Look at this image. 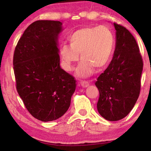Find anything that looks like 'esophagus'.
<instances>
[{
    "label": "esophagus",
    "mask_w": 151,
    "mask_h": 151,
    "mask_svg": "<svg viewBox=\"0 0 151 151\" xmlns=\"http://www.w3.org/2000/svg\"><path fill=\"white\" fill-rule=\"evenodd\" d=\"M81 85L83 86V87H87V86H89V83L87 81H81L80 82Z\"/></svg>",
    "instance_id": "34e87169"
}]
</instances>
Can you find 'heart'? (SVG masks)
I'll list each match as a JSON object with an SVG mask.
<instances>
[{
    "label": "heart",
    "mask_w": 151,
    "mask_h": 151,
    "mask_svg": "<svg viewBox=\"0 0 151 151\" xmlns=\"http://www.w3.org/2000/svg\"><path fill=\"white\" fill-rule=\"evenodd\" d=\"M70 45L64 44L60 50L62 65L66 71L74 70L79 59L76 74L86 77L93 73L94 67L103 68L108 65L114 51L115 39L112 30L106 26L78 29L69 37Z\"/></svg>",
    "instance_id": "heart-1"
}]
</instances>
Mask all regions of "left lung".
I'll list each match as a JSON object with an SVG mask.
<instances>
[{
    "label": "left lung",
    "instance_id": "obj_1",
    "mask_svg": "<svg viewBox=\"0 0 151 151\" xmlns=\"http://www.w3.org/2000/svg\"><path fill=\"white\" fill-rule=\"evenodd\" d=\"M116 47L113 58L97 78V110L109 121L124 118L131 111L140 91L143 62L139 47L126 28L114 22Z\"/></svg>",
    "mask_w": 151,
    "mask_h": 151
}]
</instances>
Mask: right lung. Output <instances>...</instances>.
<instances>
[{
	"label": "right lung",
	"mask_w": 151,
	"mask_h": 151,
	"mask_svg": "<svg viewBox=\"0 0 151 151\" xmlns=\"http://www.w3.org/2000/svg\"><path fill=\"white\" fill-rule=\"evenodd\" d=\"M62 22L37 20L24 30L15 47L13 68L18 93L39 121L62 116L70 104L76 80L62 69L58 37Z\"/></svg>",
	"instance_id": "obj_1"
}]
</instances>
